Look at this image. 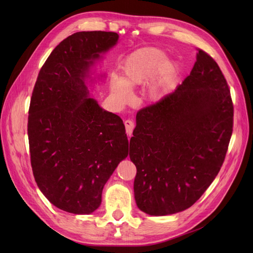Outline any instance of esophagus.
Returning a JSON list of instances; mask_svg holds the SVG:
<instances>
[{
    "label": "esophagus",
    "mask_w": 253,
    "mask_h": 253,
    "mask_svg": "<svg viewBox=\"0 0 253 253\" xmlns=\"http://www.w3.org/2000/svg\"><path fill=\"white\" fill-rule=\"evenodd\" d=\"M124 124H125V128H126V133L128 135H131L132 131H133V129H134V122L132 121V120H126Z\"/></svg>",
    "instance_id": "obj_1"
}]
</instances>
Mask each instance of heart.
Wrapping results in <instances>:
<instances>
[{"instance_id": "b5f03b06", "label": "heart", "mask_w": 253, "mask_h": 253, "mask_svg": "<svg viewBox=\"0 0 253 253\" xmlns=\"http://www.w3.org/2000/svg\"><path fill=\"white\" fill-rule=\"evenodd\" d=\"M121 78L113 76L110 89L114 98L126 103L131 96V89L151 81L147 88V96L153 101L162 99L172 78L177 71V64L167 59L166 53L156 47H143L131 52L123 60Z\"/></svg>"}]
</instances>
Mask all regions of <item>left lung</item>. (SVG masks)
Wrapping results in <instances>:
<instances>
[{
	"label": "left lung",
	"mask_w": 253,
	"mask_h": 253,
	"mask_svg": "<svg viewBox=\"0 0 253 253\" xmlns=\"http://www.w3.org/2000/svg\"><path fill=\"white\" fill-rule=\"evenodd\" d=\"M234 106L215 60L198 49L191 74L174 92L141 109L130 139L134 198L147 214L190 208L220 170L233 132Z\"/></svg>",
	"instance_id": "left-lung-1"
}]
</instances>
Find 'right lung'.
Returning <instances> with one entry per match:
<instances>
[{
  "instance_id": "add662e5",
  "label": "right lung",
  "mask_w": 253,
  "mask_h": 253,
  "mask_svg": "<svg viewBox=\"0 0 253 253\" xmlns=\"http://www.w3.org/2000/svg\"><path fill=\"white\" fill-rule=\"evenodd\" d=\"M113 32H79L59 43L34 87L28 134L38 187L57 208L90 214L104 184L128 156L125 126L89 97L90 69L113 48Z\"/></svg>"
}]
</instances>
